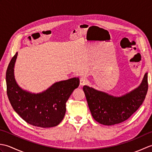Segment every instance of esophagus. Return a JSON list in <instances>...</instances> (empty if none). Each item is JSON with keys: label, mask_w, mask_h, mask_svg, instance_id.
<instances>
[{"label": "esophagus", "mask_w": 152, "mask_h": 152, "mask_svg": "<svg viewBox=\"0 0 152 152\" xmlns=\"http://www.w3.org/2000/svg\"><path fill=\"white\" fill-rule=\"evenodd\" d=\"M87 82H88V80L86 78V77H82L80 78V85L81 86H84L87 83Z\"/></svg>", "instance_id": "obj_1"}]
</instances>
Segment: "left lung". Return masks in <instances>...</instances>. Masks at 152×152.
<instances>
[{
  "mask_svg": "<svg viewBox=\"0 0 152 152\" xmlns=\"http://www.w3.org/2000/svg\"><path fill=\"white\" fill-rule=\"evenodd\" d=\"M148 89V73L145 74L139 87L120 97L87 86L83 88L93 118L105 125L120 124L129 118L142 104Z\"/></svg>",
  "mask_w": 152,
  "mask_h": 152,
  "instance_id": "left-lung-1",
  "label": "left lung"
}]
</instances>
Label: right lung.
I'll list each match as a JSON object with an SVG mask.
<instances>
[{
	"label": "right lung",
	"instance_id": "obj_1",
	"mask_svg": "<svg viewBox=\"0 0 152 152\" xmlns=\"http://www.w3.org/2000/svg\"><path fill=\"white\" fill-rule=\"evenodd\" d=\"M16 53L6 70V91L14 110L28 124L47 128L59 125L65 114L66 102L80 84L78 78L56 82L46 91L34 94L24 91L16 83L14 68Z\"/></svg>",
	"mask_w": 152,
	"mask_h": 152
}]
</instances>
